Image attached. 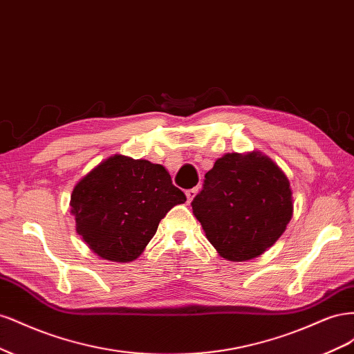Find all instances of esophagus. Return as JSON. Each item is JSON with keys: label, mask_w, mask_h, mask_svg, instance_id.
Returning a JSON list of instances; mask_svg holds the SVG:
<instances>
[{"label": "esophagus", "mask_w": 354, "mask_h": 354, "mask_svg": "<svg viewBox=\"0 0 354 354\" xmlns=\"http://www.w3.org/2000/svg\"><path fill=\"white\" fill-rule=\"evenodd\" d=\"M198 190H199V187H192V189H187V190H186V196H187V202H190L192 199H194V198L196 196V194H198Z\"/></svg>", "instance_id": "34e87169"}]
</instances>
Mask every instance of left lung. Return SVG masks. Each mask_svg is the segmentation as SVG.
Listing matches in <instances>:
<instances>
[{
    "label": "left lung",
    "mask_w": 354,
    "mask_h": 354,
    "mask_svg": "<svg viewBox=\"0 0 354 354\" xmlns=\"http://www.w3.org/2000/svg\"><path fill=\"white\" fill-rule=\"evenodd\" d=\"M292 208L286 176L260 152L217 159L192 201L208 241L230 261L251 260L270 248L285 232Z\"/></svg>",
    "instance_id": "8db88e82"
}]
</instances>
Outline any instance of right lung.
<instances>
[{
	"label": "right lung",
	"mask_w": 354,
	"mask_h": 354,
	"mask_svg": "<svg viewBox=\"0 0 354 354\" xmlns=\"http://www.w3.org/2000/svg\"><path fill=\"white\" fill-rule=\"evenodd\" d=\"M185 201L162 165L115 155L73 187L71 212L95 254L127 263L143 252L165 214Z\"/></svg>",
	"instance_id": "1"
}]
</instances>
